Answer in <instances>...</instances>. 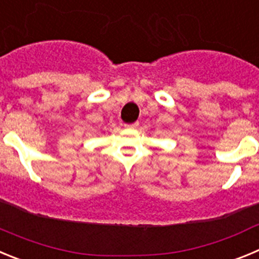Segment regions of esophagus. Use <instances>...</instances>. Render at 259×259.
<instances>
[{
    "label": "esophagus",
    "instance_id": "obj_1",
    "mask_svg": "<svg viewBox=\"0 0 259 259\" xmlns=\"http://www.w3.org/2000/svg\"><path fill=\"white\" fill-rule=\"evenodd\" d=\"M125 127H127V128H137V127H139V122L131 123V124H125Z\"/></svg>",
    "mask_w": 259,
    "mask_h": 259
}]
</instances>
